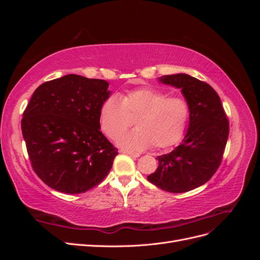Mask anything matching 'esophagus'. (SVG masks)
I'll use <instances>...</instances> for the list:
<instances>
[{"mask_svg":"<svg viewBox=\"0 0 260 260\" xmlns=\"http://www.w3.org/2000/svg\"><path fill=\"white\" fill-rule=\"evenodd\" d=\"M120 153L130 155V156H132V157H139V156H140V154H139V153H137V152H133V151H130V149H123V148H121V149H120Z\"/></svg>","mask_w":260,"mask_h":260,"instance_id":"esophagus-1","label":"esophagus"}]
</instances>
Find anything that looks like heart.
<instances>
[{"instance_id": "heart-1", "label": "heart", "mask_w": 260, "mask_h": 260, "mask_svg": "<svg viewBox=\"0 0 260 260\" xmlns=\"http://www.w3.org/2000/svg\"><path fill=\"white\" fill-rule=\"evenodd\" d=\"M190 116L187 102L169 96L153 88L130 90L120 100L111 96L100 109V127L105 135L115 139L136 118L137 129L118 137L117 143L131 149H144L154 145L167 148L183 137Z\"/></svg>"}]
</instances>
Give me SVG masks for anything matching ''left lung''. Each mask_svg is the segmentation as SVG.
<instances>
[{"label": "left lung", "instance_id": "1", "mask_svg": "<svg viewBox=\"0 0 260 260\" xmlns=\"http://www.w3.org/2000/svg\"><path fill=\"white\" fill-rule=\"evenodd\" d=\"M159 82L181 89L190 107V121L182 143L158 156V167L147 180L161 190L183 193L194 190L215 175L229 137L221 101L211 86L186 74L162 76Z\"/></svg>", "mask_w": 260, "mask_h": 260}]
</instances>
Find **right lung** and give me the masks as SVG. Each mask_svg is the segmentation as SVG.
I'll return each mask as SVG.
<instances>
[{"mask_svg":"<svg viewBox=\"0 0 260 260\" xmlns=\"http://www.w3.org/2000/svg\"><path fill=\"white\" fill-rule=\"evenodd\" d=\"M108 82L67 75L38 86L21 119L37 176L58 192L80 194L104 180L118 155L101 132Z\"/></svg>","mask_w":260,"mask_h":260,"instance_id":"obj_1","label":"right lung"}]
</instances>
